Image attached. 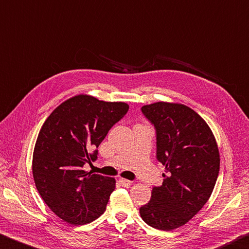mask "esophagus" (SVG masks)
<instances>
[{
    "instance_id": "esophagus-1",
    "label": "esophagus",
    "mask_w": 249,
    "mask_h": 249,
    "mask_svg": "<svg viewBox=\"0 0 249 249\" xmlns=\"http://www.w3.org/2000/svg\"><path fill=\"white\" fill-rule=\"evenodd\" d=\"M120 184L124 186V187H130L132 185V181L131 180H128V179H124V178H120L119 179Z\"/></svg>"
}]
</instances>
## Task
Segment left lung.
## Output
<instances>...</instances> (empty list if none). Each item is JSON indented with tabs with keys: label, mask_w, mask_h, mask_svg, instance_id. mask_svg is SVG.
<instances>
[{
	"label": "left lung",
	"mask_w": 249,
	"mask_h": 249,
	"mask_svg": "<svg viewBox=\"0 0 249 249\" xmlns=\"http://www.w3.org/2000/svg\"><path fill=\"white\" fill-rule=\"evenodd\" d=\"M156 130V159L165 166L162 186L140 208L146 224L172 231L185 225L207 203L220 171L210 127L188 106L159 102L141 108Z\"/></svg>",
	"instance_id": "1"
}]
</instances>
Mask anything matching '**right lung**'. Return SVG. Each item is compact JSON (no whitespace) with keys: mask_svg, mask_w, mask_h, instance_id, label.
I'll return each mask as SVG.
<instances>
[{"mask_svg":"<svg viewBox=\"0 0 249 249\" xmlns=\"http://www.w3.org/2000/svg\"><path fill=\"white\" fill-rule=\"evenodd\" d=\"M129 109L77 95L59 105L42 124L35 144L33 176L38 193L51 211L72 225H83L103 214L116 188L112 177L87 173L86 163L109 130Z\"/></svg>","mask_w":249,"mask_h":249,"instance_id":"right-lung-1","label":"right lung"}]
</instances>
